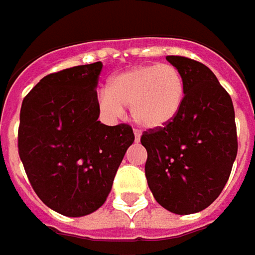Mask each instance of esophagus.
I'll use <instances>...</instances> for the list:
<instances>
[{
	"label": "esophagus",
	"mask_w": 255,
	"mask_h": 255,
	"mask_svg": "<svg viewBox=\"0 0 255 255\" xmlns=\"http://www.w3.org/2000/svg\"><path fill=\"white\" fill-rule=\"evenodd\" d=\"M134 137H135V141L138 142L139 138H141V132H139L138 129H134Z\"/></svg>",
	"instance_id": "esophagus-1"
}]
</instances>
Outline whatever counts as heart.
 <instances>
[{
  "label": "heart",
  "instance_id": "b5f03b06",
  "mask_svg": "<svg viewBox=\"0 0 255 255\" xmlns=\"http://www.w3.org/2000/svg\"><path fill=\"white\" fill-rule=\"evenodd\" d=\"M185 100L181 72L170 64L134 65L114 75L98 97L101 114L110 120L129 107L132 120L145 129H161L178 117Z\"/></svg>",
  "mask_w": 255,
  "mask_h": 255
}]
</instances>
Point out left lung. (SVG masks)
Masks as SVG:
<instances>
[{
    "mask_svg": "<svg viewBox=\"0 0 255 255\" xmlns=\"http://www.w3.org/2000/svg\"><path fill=\"white\" fill-rule=\"evenodd\" d=\"M181 72L185 100L178 117L161 129L145 131V177L165 210L187 216L216 201L237 157L233 101L214 72L198 61L167 55Z\"/></svg>",
    "mask_w": 255,
    "mask_h": 255,
    "instance_id": "obj_1",
    "label": "left lung"
}]
</instances>
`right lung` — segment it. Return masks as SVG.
I'll return each instance as SVG.
<instances>
[{
	"label": "right lung",
	"mask_w": 255,
	"mask_h": 255,
	"mask_svg": "<svg viewBox=\"0 0 255 255\" xmlns=\"http://www.w3.org/2000/svg\"><path fill=\"white\" fill-rule=\"evenodd\" d=\"M98 61L44 77L24 98L18 152L39 200L67 217L106 203L116 172L134 142L127 124L98 121Z\"/></svg>",
	"instance_id": "right-lung-1"
}]
</instances>
